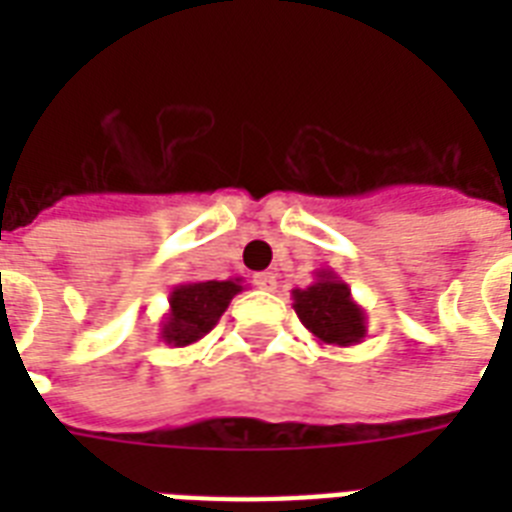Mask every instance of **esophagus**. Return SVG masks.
I'll list each match as a JSON object with an SVG mask.
<instances>
[{"instance_id": "34e87169", "label": "esophagus", "mask_w": 512, "mask_h": 512, "mask_svg": "<svg viewBox=\"0 0 512 512\" xmlns=\"http://www.w3.org/2000/svg\"><path fill=\"white\" fill-rule=\"evenodd\" d=\"M255 287L263 289V292H276V287H279V281H276V276L273 273H255Z\"/></svg>"}]
</instances>
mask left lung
Returning a JSON list of instances; mask_svg holds the SVG:
<instances>
[{
  "mask_svg": "<svg viewBox=\"0 0 512 512\" xmlns=\"http://www.w3.org/2000/svg\"><path fill=\"white\" fill-rule=\"evenodd\" d=\"M292 308L321 345L348 348L366 337V311L332 268L316 271L311 287L292 289Z\"/></svg>",
  "mask_w": 512,
  "mask_h": 512,
  "instance_id": "8db88e82",
  "label": "left lung"
}]
</instances>
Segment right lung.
Listing matches in <instances>:
<instances>
[{
    "label": "right lung",
    "mask_w": 512,
    "mask_h": 512,
    "mask_svg": "<svg viewBox=\"0 0 512 512\" xmlns=\"http://www.w3.org/2000/svg\"><path fill=\"white\" fill-rule=\"evenodd\" d=\"M241 279L185 281L170 292V311L164 313L162 340L172 348H185L209 335L225 308L241 292Z\"/></svg>",
    "instance_id": "add662e5"
}]
</instances>
